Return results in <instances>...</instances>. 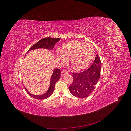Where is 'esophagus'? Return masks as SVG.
<instances>
[{"mask_svg":"<svg viewBox=\"0 0 131 131\" xmlns=\"http://www.w3.org/2000/svg\"><path fill=\"white\" fill-rule=\"evenodd\" d=\"M67 74H68V72H67V71H66V70H63L61 72V75H62V76H64V75H65Z\"/></svg>","mask_w":131,"mask_h":131,"instance_id":"1","label":"esophagus"}]
</instances>
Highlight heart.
<instances>
[{"label": "heart", "mask_w": 131, "mask_h": 131, "mask_svg": "<svg viewBox=\"0 0 131 131\" xmlns=\"http://www.w3.org/2000/svg\"><path fill=\"white\" fill-rule=\"evenodd\" d=\"M94 49L89 42L72 40L64 43L56 53L59 61L64 62L70 57V64L77 70L88 68L94 58Z\"/></svg>", "instance_id": "heart-1"}]
</instances>
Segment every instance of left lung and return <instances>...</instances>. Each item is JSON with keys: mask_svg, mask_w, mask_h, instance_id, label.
Here are the masks:
<instances>
[{"mask_svg": "<svg viewBox=\"0 0 131 131\" xmlns=\"http://www.w3.org/2000/svg\"><path fill=\"white\" fill-rule=\"evenodd\" d=\"M101 59L98 54L89 68L84 72L73 73V81L69 90L73 96L78 98H86L95 89L101 77Z\"/></svg>", "mask_w": 131, "mask_h": 131, "instance_id": "1", "label": "left lung"}]
</instances>
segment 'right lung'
<instances>
[{"mask_svg": "<svg viewBox=\"0 0 131 131\" xmlns=\"http://www.w3.org/2000/svg\"><path fill=\"white\" fill-rule=\"evenodd\" d=\"M60 38H45L41 39L40 40L38 41L36 43L31 46L30 48L28 50V51H29L33 50H35L37 49H46L48 50H52L53 49V47L54 44L56 42H57L59 40ZM60 75H61V70L59 69H55L52 73V76L50 80V84L49 88L47 90L46 93L41 95H34L31 94L29 93L28 90L25 88L27 92L28 93L30 96L32 97L35 99H37V100H45V99L49 97L50 96L52 95L53 92V91L54 89V85L56 82L60 79Z\"/></svg>", "mask_w": 131, "mask_h": 131, "instance_id": "right-lung-1", "label": "right lung"}]
</instances>
